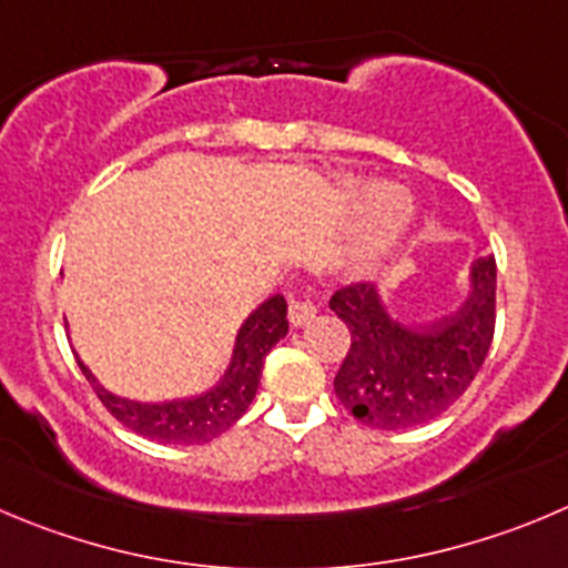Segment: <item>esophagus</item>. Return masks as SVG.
<instances>
[{
  "mask_svg": "<svg viewBox=\"0 0 568 568\" xmlns=\"http://www.w3.org/2000/svg\"><path fill=\"white\" fill-rule=\"evenodd\" d=\"M315 315H317V306L312 304L310 298L290 301V323H293V326H306Z\"/></svg>",
  "mask_w": 568,
  "mask_h": 568,
  "instance_id": "34e87169",
  "label": "esophagus"
}]
</instances>
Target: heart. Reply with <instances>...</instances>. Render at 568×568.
<instances>
[{"instance_id":"b5f03b06","label":"heart","mask_w":568,"mask_h":568,"mask_svg":"<svg viewBox=\"0 0 568 568\" xmlns=\"http://www.w3.org/2000/svg\"><path fill=\"white\" fill-rule=\"evenodd\" d=\"M354 200L356 209L362 212H374V229H371L368 245L374 251H382V247H390L402 240V234L409 225V212L402 206V203H390L393 189L387 183L379 181H365L354 186Z\"/></svg>"}]
</instances>
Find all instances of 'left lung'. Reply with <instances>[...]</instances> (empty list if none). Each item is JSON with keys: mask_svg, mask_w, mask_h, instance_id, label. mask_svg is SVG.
Returning <instances> with one entry per match:
<instances>
[{"mask_svg": "<svg viewBox=\"0 0 568 568\" xmlns=\"http://www.w3.org/2000/svg\"><path fill=\"white\" fill-rule=\"evenodd\" d=\"M471 295L432 326L398 323L374 284H348L328 306L348 326L351 345L334 393L354 418L374 429L426 424L466 393L488 356L496 326V258L471 267Z\"/></svg>", "mask_w": 568, "mask_h": 568, "instance_id": "1", "label": "left lung"}]
</instances>
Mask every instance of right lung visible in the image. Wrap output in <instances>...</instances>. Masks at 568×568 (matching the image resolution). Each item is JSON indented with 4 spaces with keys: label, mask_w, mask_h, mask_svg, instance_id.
Instances as JSON below:
<instances>
[{
    "label": "right lung",
    "mask_w": 568,
    "mask_h": 568,
    "mask_svg": "<svg viewBox=\"0 0 568 568\" xmlns=\"http://www.w3.org/2000/svg\"><path fill=\"white\" fill-rule=\"evenodd\" d=\"M287 301L281 295L264 301L236 334L234 359L225 371L223 379L209 393L186 402H166V404H139L119 398L108 393L100 382L91 376L83 362L78 359L80 371L94 387L102 407L128 429L136 435L150 437L159 443H209L212 437L223 435L225 429L236 424L251 407L256 396L258 379H262L264 356L267 351L287 334Z\"/></svg>",
    "instance_id": "right-lung-1"
}]
</instances>
